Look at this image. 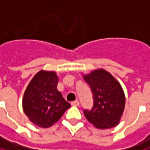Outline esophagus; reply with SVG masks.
<instances>
[{
    "mask_svg": "<svg viewBox=\"0 0 150 150\" xmlns=\"http://www.w3.org/2000/svg\"><path fill=\"white\" fill-rule=\"evenodd\" d=\"M79 104H80V103H79L78 100H75V101L71 103V105H72V106H79Z\"/></svg>",
    "mask_w": 150,
    "mask_h": 150,
    "instance_id": "obj_1",
    "label": "esophagus"
}]
</instances>
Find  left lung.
I'll return each mask as SVG.
<instances>
[{"label": "left lung", "instance_id": "1", "mask_svg": "<svg viewBox=\"0 0 150 150\" xmlns=\"http://www.w3.org/2000/svg\"><path fill=\"white\" fill-rule=\"evenodd\" d=\"M84 80L91 88L94 100L90 110H83L87 120L101 129L116 126L125 107V96L120 83L104 69L84 75Z\"/></svg>", "mask_w": 150, "mask_h": 150}]
</instances>
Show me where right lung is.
<instances>
[{
	"mask_svg": "<svg viewBox=\"0 0 150 150\" xmlns=\"http://www.w3.org/2000/svg\"><path fill=\"white\" fill-rule=\"evenodd\" d=\"M57 83L55 72L42 70L33 77L24 93V113L38 127L52 126L70 108V104L57 90Z\"/></svg>",
	"mask_w": 150,
	"mask_h": 150,
	"instance_id": "1",
	"label": "right lung"
}]
</instances>
